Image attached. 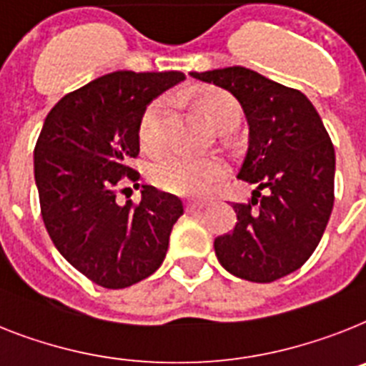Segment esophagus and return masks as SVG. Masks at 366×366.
<instances>
[{"label": "esophagus", "instance_id": "esophagus-1", "mask_svg": "<svg viewBox=\"0 0 366 366\" xmlns=\"http://www.w3.org/2000/svg\"><path fill=\"white\" fill-rule=\"evenodd\" d=\"M202 208H204V204H199V202H188V204H186V212H188V214L201 212Z\"/></svg>", "mask_w": 366, "mask_h": 366}]
</instances>
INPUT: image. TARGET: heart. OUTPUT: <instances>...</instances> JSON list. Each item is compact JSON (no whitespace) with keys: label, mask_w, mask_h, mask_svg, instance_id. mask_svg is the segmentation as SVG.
<instances>
[{"label":"heart","mask_w":366,"mask_h":366,"mask_svg":"<svg viewBox=\"0 0 366 366\" xmlns=\"http://www.w3.org/2000/svg\"><path fill=\"white\" fill-rule=\"evenodd\" d=\"M202 115L216 132L234 130L240 122V106L232 97L221 91L207 93L199 100ZM169 112L167 98H158L147 107L139 124L141 147L158 152L165 143V117ZM227 174V165L219 156L169 154L158 159L150 169V178L158 188L182 197L201 199L214 192Z\"/></svg>","instance_id":"b5f03b06"}]
</instances>
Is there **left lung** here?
Listing matches in <instances>:
<instances>
[{
  "mask_svg": "<svg viewBox=\"0 0 366 366\" xmlns=\"http://www.w3.org/2000/svg\"><path fill=\"white\" fill-rule=\"evenodd\" d=\"M240 102L249 139L238 178L253 184L234 204L236 227L217 236L219 264L236 277L272 282L302 268L333 210L335 149L311 100L244 66L189 72Z\"/></svg>",
  "mask_w": 366,
  "mask_h": 366,
  "instance_id": "1",
  "label": "left lung"
}]
</instances>
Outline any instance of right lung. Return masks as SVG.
<instances>
[{
  "label": "right lung",
  "instance_id": "obj_1",
  "mask_svg": "<svg viewBox=\"0 0 366 366\" xmlns=\"http://www.w3.org/2000/svg\"><path fill=\"white\" fill-rule=\"evenodd\" d=\"M184 79L177 70H117L63 97L46 117L35 147L42 219L57 251L98 287H132L164 262L182 201L143 186L139 204L121 207L117 186L139 178L128 162L139 154L147 106Z\"/></svg>",
  "mask_w": 366,
  "mask_h": 366
}]
</instances>
